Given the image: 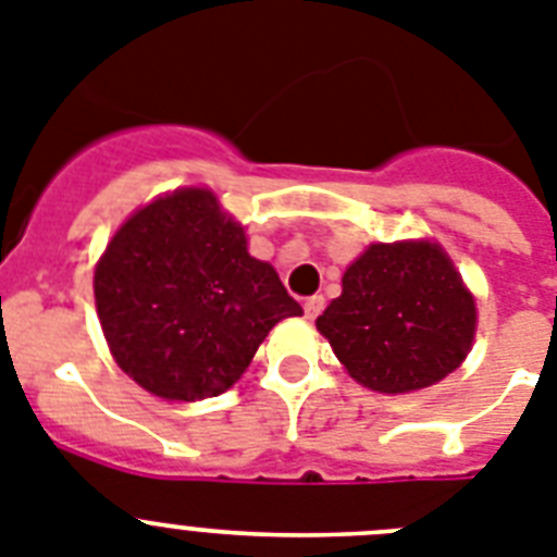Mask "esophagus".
Wrapping results in <instances>:
<instances>
[{
    "label": "esophagus",
    "instance_id": "esophagus-1",
    "mask_svg": "<svg viewBox=\"0 0 557 557\" xmlns=\"http://www.w3.org/2000/svg\"><path fill=\"white\" fill-rule=\"evenodd\" d=\"M302 308H306L308 320H314V317L322 314V308H325V297H322V294H314V297H308Z\"/></svg>",
    "mask_w": 557,
    "mask_h": 557
}]
</instances>
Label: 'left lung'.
I'll use <instances>...</instances> for the list:
<instances>
[{
    "instance_id": "obj_1",
    "label": "left lung",
    "mask_w": 557,
    "mask_h": 557,
    "mask_svg": "<svg viewBox=\"0 0 557 557\" xmlns=\"http://www.w3.org/2000/svg\"><path fill=\"white\" fill-rule=\"evenodd\" d=\"M317 329L359 385L408 394L461 366L475 302L436 243H373L343 277Z\"/></svg>"
}]
</instances>
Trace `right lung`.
Instances as JSON below:
<instances>
[{
    "label": "right lung",
    "instance_id": "right-lung-1",
    "mask_svg": "<svg viewBox=\"0 0 557 557\" xmlns=\"http://www.w3.org/2000/svg\"><path fill=\"white\" fill-rule=\"evenodd\" d=\"M92 286L115 362L161 399L223 394L265 334L302 314L207 189H177L135 212L107 246Z\"/></svg>",
    "mask_w": 557,
    "mask_h": 557
}]
</instances>
